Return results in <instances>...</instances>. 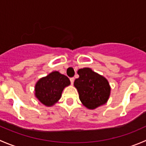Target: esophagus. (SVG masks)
Returning a JSON list of instances; mask_svg holds the SVG:
<instances>
[{
	"label": "esophagus",
	"instance_id": "esophagus-1",
	"mask_svg": "<svg viewBox=\"0 0 146 146\" xmlns=\"http://www.w3.org/2000/svg\"><path fill=\"white\" fill-rule=\"evenodd\" d=\"M74 80H75V78H70V83H71L72 85H73V82H74Z\"/></svg>",
	"mask_w": 146,
	"mask_h": 146
}]
</instances>
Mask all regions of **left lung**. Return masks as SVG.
<instances>
[{"label": "left lung", "mask_w": 146, "mask_h": 146, "mask_svg": "<svg viewBox=\"0 0 146 146\" xmlns=\"http://www.w3.org/2000/svg\"><path fill=\"white\" fill-rule=\"evenodd\" d=\"M78 74L79 78L75 80L74 86L77 88L82 104L94 110L105 104L110 95V87L107 79L89 68L79 69Z\"/></svg>", "instance_id": "1"}]
</instances>
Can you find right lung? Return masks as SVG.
I'll use <instances>...</instances> for the list:
<instances>
[{"mask_svg":"<svg viewBox=\"0 0 146 146\" xmlns=\"http://www.w3.org/2000/svg\"><path fill=\"white\" fill-rule=\"evenodd\" d=\"M68 78L58 71L42 78L35 85V95L42 104L52 106L61 98L65 87L70 85Z\"/></svg>","mask_w":146,"mask_h":146,"instance_id":"right-lung-1","label":"right lung"}]
</instances>
